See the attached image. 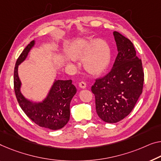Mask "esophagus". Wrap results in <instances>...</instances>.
Instances as JSON below:
<instances>
[{
    "mask_svg": "<svg viewBox=\"0 0 161 161\" xmlns=\"http://www.w3.org/2000/svg\"><path fill=\"white\" fill-rule=\"evenodd\" d=\"M79 86H80V87L82 88V89H85L87 87V85H86V83L85 81H81V82L79 83Z\"/></svg>",
    "mask_w": 161,
    "mask_h": 161,
    "instance_id": "obj_1",
    "label": "esophagus"
}]
</instances>
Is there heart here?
Segmentation results:
<instances>
[{"label": "heart", "instance_id": "obj_1", "mask_svg": "<svg viewBox=\"0 0 161 161\" xmlns=\"http://www.w3.org/2000/svg\"><path fill=\"white\" fill-rule=\"evenodd\" d=\"M68 53L73 59L84 58L85 69L94 74H101L106 70L111 60V48L102 40H75L69 46Z\"/></svg>", "mask_w": 161, "mask_h": 161}]
</instances>
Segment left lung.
I'll use <instances>...</instances> for the list:
<instances>
[{
    "instance_id": "8db88e82",
    "label": "left lung",
    "mask_w": 161,
    "mask_h": 161,
    "mask_svg": "<svg viewBox=\"0 0 161 161\" xmlns=\"http://www.w3.org/2000/svg\"><path fill=\"white\" fill-rule=\"evenodd\" d=\"M118 55L108 74L97 79L91 90L96 112L103 121L116 123L130 114L142 92L144 71L133 43L114 32Z\"/></svg>"
}]
</instances>
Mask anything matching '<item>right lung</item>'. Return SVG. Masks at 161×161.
<instances>
[{"label":"right lung","instance_id":"add662e5","mask_svg":"<svg viewBox=\"0 0 161 161\" xmlns=\"http://www.w3.org/2000/svg\"><path fill=\"white\" fill-rule=\"evenodd\" d=\"M32 40L25 47L16 61L14 74V91L21 108L38 126L52 130L60 129L70 118V103L76 89L71 80H55L47 97L42 102L34 103L24 97L20 88L21 82L18 75V67L26 59L35 45Z\"/></svg>","mask_w":161,"mask_h":161}]
</instances>
